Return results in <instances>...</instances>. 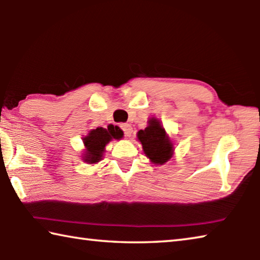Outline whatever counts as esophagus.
I'll return each instance as SVG.
<instances>
[{"label": "esophagus", "instance_id": "obj_1", "mask_svg": "<svg viewBox=\"0 0 260 260\" xmlns=\"http://www.w3.org/2000/svg\"><path fill=\"white\" fill-rule=\"evenodd\" d=\"M120 128L124 131V133L126 136H131L132 133H133V128L129 124H120Z\"/></svg>", "mask_w": 260, "mask_h": 260}]
</instances>
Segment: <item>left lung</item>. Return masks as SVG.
<instances>
[{
    "mask_svg": "<svg viewBox=\"0 0 260 260\" xmlns=\"http://www.w3.org/2000/svg\"><path fill=\"white\" fill-rule=\"evenodd\" d=\"M138 140L143 151L152 164L162 165L173 156V144L166 134L165 128L156 118H150L148 127L138 132Z\"/></svg>",
    "mask_w": 260,
    "mask_h": 260,
    "instance_id": "obj_1",
    "label": "left lung"
}]
</instances>
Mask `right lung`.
I'll return each mask as SVG.
<instances>
[{
    "instance_id": "1",
    "label": "right lung",
    "mask_w": 260,
    "mask_h": 260,
    "mask_svg": "<svg viewBox=\"0 0 260 260\" xmlns=\"http://www.w3.org/2000/svg\"><path fill=\"white\" fill-rule=\"evenodd\" d=\"M124 133L118 126L109 125L108 128L98 127L96 129L89 131L87 136L83 138V144H85V153H83V160L88 164H96L102 160L105 146L111 140H120Z\"/></svg>"
}]
</instances>
